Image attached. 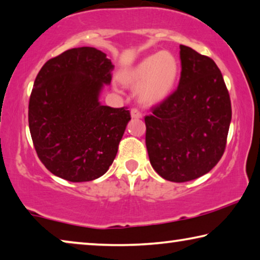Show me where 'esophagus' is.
I'll use <instances>...</instances> for the list:
<instances>
[{
    "instance_id": "obj_1",
    "label": "esophagus",
    "mask_w": 260,
    "mask_h": 260,
    "mask_svg": "<svg viewBox=\"0 0 260 260\" xmlns=\"http://www.w3.org/2000/svg\"><path fill=\"white\" fill-rule=\"evenodd\" d=\"M131 117L133 118H142L143 115L141 111H139L138 109H136V108H134V109H131Z\"/></svg>"
}]
</instances>
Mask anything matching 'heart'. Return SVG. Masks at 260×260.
Here are the masks:
<instances>
[{"instance_id": "heart-1", "label": "heart", "mask_w": 260, "mask_h": 260, "mask_svg": "<svg viewBox=\"0 0 260 260\" xmlns=\"http://www.w3.org/2000/svg\"><path fill=\"white\" fill-rule=\"evenodd\" d=\"M180 65L170 51L146 55L123 72L121 81L125 87L137 88L138 102L154 106L170 96L177 85Z\"/></svg>"}]
</instances>
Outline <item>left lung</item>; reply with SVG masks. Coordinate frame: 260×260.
<instances>
[{"mask_svg":"<svg viewBox=\"0 0 260 260\" xmlns=\"http://www.w3.org/2000/svg\"><path fill=\"white\" fill-rule=\"evenodd\" d=\"M178 89L145 117L150 162L173 182L198 179L224 153L231 102L222 73L209 57L180 45Z\"/></svg>","mask_w":260,"mask_h":260,"instance_id":"8db88e82","label":"left lung"}]
</instances>
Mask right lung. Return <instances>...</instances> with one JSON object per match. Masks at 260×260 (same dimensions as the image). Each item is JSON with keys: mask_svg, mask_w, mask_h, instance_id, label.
I'll list each match as a JSON object with an SVG mask.
<instances>
[{"mask_svg": "<svg viewBox=\"0 0 260 260\" xmlns=\"http://www.w3.org/2000/svg\"><path fill=\"white\" fill-rule=\"evenodd\" d=\"M114 65L95 47L50 59L35 80L29 127L44 166L71 182L95 180L109 170L131 119L129 110L102 106Z\"/></svg>", "mask_w": 260, "mask_h": 260, "instance_id": "right-lung-1", "label": "right lung"}]
</instances>
